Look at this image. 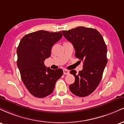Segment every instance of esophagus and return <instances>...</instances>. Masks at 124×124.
Returning a JSON list of instances; mask_svg holds the SVG:
<instances>
[{"label": "esophagus", "instance_id": "obj_1", "mask_svg": "<svg viewBox=\"0 0 124 124\" xmlns=\"http://www.w3.org/2000/svg\"><path fill=\"white\" fill-rule=\"evenodd\" d=\"M69 73V71L66 70V69H63V74L64 75H68Z\"/></svg>", "mask_w": 124, "mask_h": 124}]
</instances>
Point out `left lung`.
Segmentation results:
<instances>
[{
    "mask_svg": "<svg viewBox=\"0 0 124 124\" xmlns=\"http://www.w3.org/2000/svg\"><path fill=\"white\" fill-rule=\"evenodd\" d=\"M63 36L73 44L75 56L83 61V69L76 74L75 82L69 86L72 93L79 97H86L93 93L101 80L107 63V46L101 34L97 30L78 27L68 31H62Z\"/></svg>",
    "mask_w": 124,
    "mask_h": 124,
    "instance_id": "1",
    "label": "left lung"
}]
</instances>
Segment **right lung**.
Listing matches in <instances>:
<instances>
[{"instance_id": "right-lung-1", "label": "right lung", "mask_w": 124, "mask_h": 124, "mask_svg": "<svg viewBox=\"0 0 124 124\" xmlns=\"http://www.w3.org/2000/svg\"><path fill=\"white\" fill-rule=\"evenodd\" d=\"M61 31L40 30L24 35L17 49V64L26 88L34 96L43 98L53 92L55 83L63 75L61 69L46 68L44 61L51 55L54 44L62 38Z\"/></svg>"}]
</instances>
